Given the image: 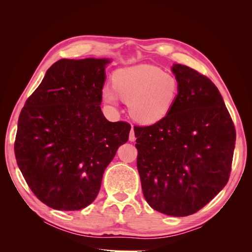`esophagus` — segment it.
<instances>
[{"instance_id":"esophagus-1","label":"esophagus","mask_w":252,"mask_h":252,"mask_svg":"<svg viewBox=\"0 0 252 252\" xmlns=\"http://www.w3.org/2000/svg\"><path fill=\"white\" fill-rule=\"evenodd\" d=\"M129 141L130 142H134L135 141V135H134V130H133V126L131 127L130 133H129Z\"/></svg>"}]
</instances>
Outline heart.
Listing matches in <instances>:
<instances>
[{
    "label": "heart",
    "mask_w": 252,
    "mask_h": 252,
    "mask_svg": "<svg viewBox=\"0 0 252 252\" xmlns=\"http://www.w3.org/2000/svg\"><path fill=\"white\" fill-rule=\"evenodd\" d=\"M179 94V82L171 73L149 64L117 70L112 86L102 90L103 100L116 105L118 96L128 102L130 116L139 123L155 124L171 110Z\"/></svg>",
    "instance_id": "heart-1"
}]
</instances>
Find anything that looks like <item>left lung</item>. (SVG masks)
I'll list each match as a JSON object with an SVG mask.
<instances>
[{
    "label": "left lung",
    "instance_id": "1",
    "mask_svg": "<svg viewBox=\"0 0 252 252\" xmlns=\"http://www.w3.org/2000/svg\"><path fill=\"white\" fill-rule=\"evenodd\" d=\"M179 94L156 124L134 126L138 170L145 200L171 217H187L227 184L235 129L219 89L188 66L173 64Z\"/></svg>",
    "mask_w": 252,
    "mask_h": 252
}]
</instances>
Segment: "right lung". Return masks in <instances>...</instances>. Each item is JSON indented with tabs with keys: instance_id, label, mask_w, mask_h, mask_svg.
<instances>
[{
	"instance_id": "1",
	"label": "right lung",
	"mask_w": 252,
	"mask_h": 252,
	"mask_svg": "<svg viewBox=\"0 0 252 252\" xmlns=\"http://www.w3.org/2000/svg\"><path fill=\"white\" fill-rule=\"evenodd\" d=\"M109 59H62L23 107L14 142L19 168L35 196L57 210H80L100 191L103 173L131 126L101 110Z\"/></svg>"
}]
</instances>
